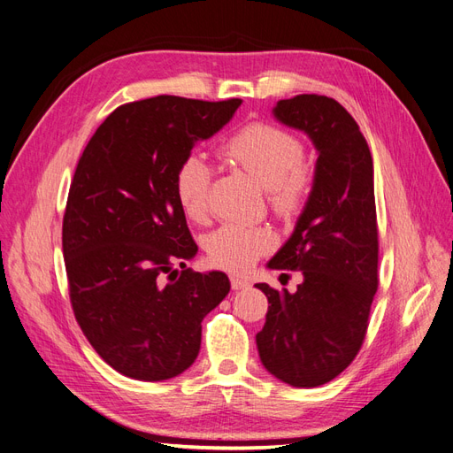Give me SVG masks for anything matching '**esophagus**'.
<instances>
[{
    "mask_svg": "<svg viewBox=\"0 0 453 453\" xmlns=\"http://www.w3.org/2000/svg\"><path fill=\"white\" fill-rule=\"evenodd\" d=\"M250 286V282L244 280V279H239V276H231V288L233 289H244Z\"/></svg>",
    "mask_w": 453,
    "mask_h": 453,
    "instance_id": "obj_1",
    "label": "esophagus"
}]
</instances>
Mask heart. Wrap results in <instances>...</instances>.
I'll return each mask as SVG.
<instances>
[{
  "mask_svg": "<svg viewBox=\"0 0 453 453\" xmlns=\"http://www.w3.org/2000/svg\"><path fill=\"white\" fill-rule=\"evenodd\" d=\"M227 162L246 171L271 192L276 211L294 212L309 192L311 171L303 164L304 147L297 135L273 124H250L233 134L220 149ZM212 169L197 154L182 159L174 177L179 205L189 220H203L209 209ZM273 246L269 231L226 224L207 241L212 265L242 273Z\"/></svg>",
  "mask_w": 453,
  "mask_h": 453,
  "instance_id": "1",
  "label": "heart"
}]
</instances>
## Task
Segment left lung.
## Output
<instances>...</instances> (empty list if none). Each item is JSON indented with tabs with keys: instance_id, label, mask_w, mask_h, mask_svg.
I'll return each mask as SVG.
<instances>
[{
	"instance_id": "1",
	"label": "left lung",
	"mask_w": 453,
	"mask_h": 453,
	"mask_svg": "<svg viewBox=\"0 0 453 453\" xmlns=\"http://www.w3.org/2000/svg\"><path fill=\"white\" fill-rule=\"evenodd\" d=\"M280 124L303 131L318 152L312 189L269 269L301 271L296 294L256 284L269 301L256 334L259 359L279 380L316 388L357 356L378 288L372 156L339 101L301 94L273 107Z\"/></svg>"
}]
</instances>
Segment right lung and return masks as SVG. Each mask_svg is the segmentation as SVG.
<instances>
[{
	"mask_svg": "<svg viewBox=\"0 0 453 453\" xmlns=\"http://www.w3.org/2000/svg\"><path fill=\"white\" fill-rule=\"evenodd\" d=\"M242 99L157 96L112 111L79 159L64 214L69 297L84 337L114 371L144 382L184 372L201 322L229 294L197 254L174 192L182 159L218 134Z\"/></svg>",
	"mask_w": 453,
	"mask_h": 453,
	"instance_id": "add662e5",
	"label": "right lung"
}]
</instances>
